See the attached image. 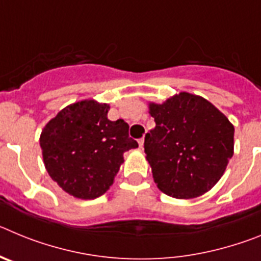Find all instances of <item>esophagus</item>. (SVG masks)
<instances>
[{
  "mask_svg": "<svg viewBox=\"0 0 261 261\" xmlns=\"http://www.w3.org/2000/svg\"><path fill=\"white\" fill-rule=\"evenodd\" d=\"M144 142H145V138L142 137V138H140V140H138V145H140V147H144Z\"/></svg>",
  "mask_w": 261,
  "mask_h": 261,
  "instance_id": "34e87169",
  "label": "esophagus"
}]
</instances>
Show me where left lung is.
Listing matches in <instances>:
<instances>
[{
  "label": "left lung",
  "instance_id": "obj_1",
  "mask_svg": "<svg viewBox=\"0 0 261 261\" xmlns=\"http://www.w3.org/2000/svg\"><path fill=\"white\" fill-rule=\"evenodd\" d=\"M155 128L145 136V154L156 187L175 199H193L220 180L234 154V125L200 95L181 91L149 103Z\"/></svg>",
  "mask_w": 261,
  "mask_h": 261
}]
</instances>
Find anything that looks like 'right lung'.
I'll use <instances>...</instances> for the list:
<instances>
[{
    "label": "right lung",
    "mask_w": 261,
    "mask_h": 261,
    "mask_svg": "<svg viewBox=\"0 0 261 261\" xmlns=\"http://www.w3.org/2000/svg\"><path fill=\"white\" fill-rule=\"evenodd\" d=\"M110 105L85 99L62 108L41 130L40 147L52 180L77 199L93 200L114 184L124 153L138 147L124 120L111 121Z\"/></svg>",
    "instance_id": "right-lung-1"
}]
</instances>
